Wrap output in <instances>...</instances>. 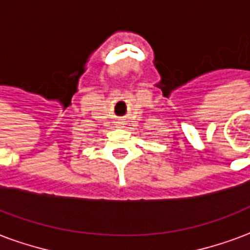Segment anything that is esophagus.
<instances>
[{
  "label": "esophagus",
  "instance_id": "obj_1",
  "mask_svg": "<svg viewBox=\"0 0 250 250\" xmlns=\"http://www.w3.org/2000/svg\"><path fill=\"white\" fill-rule=\"evenodd\" d=\"M116 127H119V128H122V127H125V123H122V122H118V125H116Z\"/></svg>",
  "mask_w": 250,
  "mask_h": 250
}]
</instances>
